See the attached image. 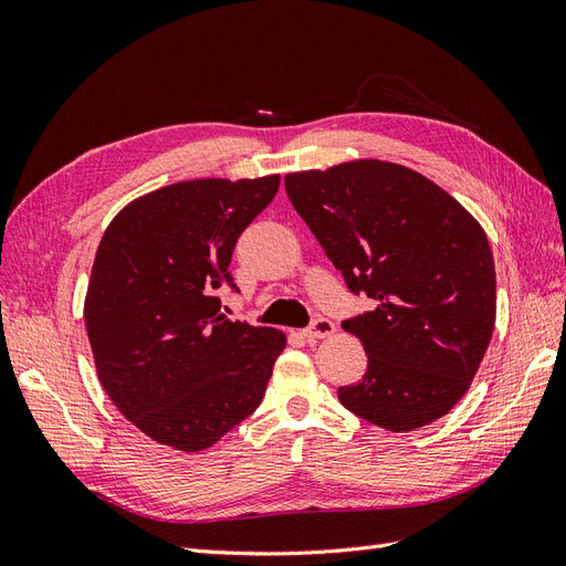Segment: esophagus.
<instances>
[{"mask_svg": "<svg viewBox=\"0 0 566 566\" xmlns=\"http://www.w3.org/2000/svg\"><path fill=\"white\" fill-rule=\"evenodd\" d=\"M333 333H335V323L331 318L318 316V318L312 321L310 328L304 331V337L306 339H321V337H331Z\"/></svg>", "mask_w": 566, "mask_h": 566, "instance_id": "esophagus-1", "label": "esophagus"}]
</instances>
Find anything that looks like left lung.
<instances>
[{
	"mask_svg": "<svg viewBox=\"0 0 566 566\" xmlns=\"http://www.w3.org/2000/svg\"><path fill=\"white\" fill-rule=\"evenodd\" d=\"M285 193L354 295L342 321L361 339V382L339 387L354 416L413 432L470 389L495 323V269L479 221L403 165L354 160L285 177Z\"/></svg>",
	"mask_w": 566,
	"mask_h": 566,
	"instance_id": "obj_1",
	"label": "left lung"
}]
</instances>
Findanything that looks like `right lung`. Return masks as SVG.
<instances>
[{
	"label": "right lung",
	"instance_id": "obj_1",
	"mask_svg": "<svg viewBox=\"0 0 566 566\" xmlns=\"http://www.w3.org/2000/svg\"><path fill=\"white\" fill-rule=\"evenodd\" d=\"M279 184H169L132 200L101 238L84 325L101 385L153 441L205 451L264 399L285 335L227 318L217 290H238L235 241Z\"/></svg>",
	"mask_w": 566,
	"mask_h": 566
}]
</instances>
